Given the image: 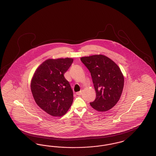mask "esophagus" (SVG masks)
<instances>
[{"label": "esophagus", "mask_w": 156, "mask_h": 156, "mask_svg": "<svg viewBox=\"0 0 156 156\" xmlns=\"http://www.w3.org/2000/svg\"><path fill=\"white\" fill-rule=\"evenodd\" d=\"M76 94L77 95H82V92L81 91H80V92H77L76 93Z\"/></svg>", "instance_id": "esophagus-1"}]
</instances>
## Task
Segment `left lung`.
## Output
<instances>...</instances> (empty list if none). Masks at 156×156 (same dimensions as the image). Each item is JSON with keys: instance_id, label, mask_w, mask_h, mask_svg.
<instances>
[{"instance_id": "8db88e82", "label": "left lung", "mask_w": 156, "mask_h": 156, "mask_svg": "<svg viewBox=\"0 0 156 156\" xmlns=\"http://www.w3.org/2000/svg\"><path fill=\"white\" fill-rule=\"evenodd\" d=\"M81 60L90 73L96 92L90 106L99 112L110 110L119 101L123 89L124 76L120 68L102 54L82 57Z\"/></svg>"}]
</instances>
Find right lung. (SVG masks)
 I'll list each match as a JSON object with an SVG mask.
<instances>
[{
  "instance_id": "add662e5",
  "label": "right lung",
  "mask_w": 156,
  "mask_h": 156,
  "mask_svg": "<svg viewBox=\"0 0 156 156\" xmlns=\"http://www.w3.org/2000/svg\"><path fill=\"white\" fill-rule=\"evenodd\" d=\"M73 58L48 59L35 71L30 83L37 105L54 117L64 115L73 102V91L64 74Z\"/></svg>"
}]
</instances>
